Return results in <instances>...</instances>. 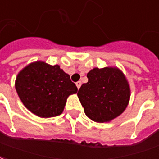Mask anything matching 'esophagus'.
<instances>
[{"mask_svg":"<svg viewBox=\"0 0 159 159\" xmlns=\"http://www.w3.org/2000/svg\"><path fill=\"white\" fill-rule=\"evenodd\" d=\"M76 85H77L78 89H80V87L81 86V81H78V82H76Z\"/></svg>","mask_w":159,"mask_h":159,"instance_id":"esophagus-1","label":"esophagus"}]
</instances>
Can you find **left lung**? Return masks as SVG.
<instances>
[{
    "mask_svg": "<svg viewBox=\"0 0 159 159\" xmlns=\"http://www.w3.org/2000/svg\"><path fill=\"white\" fill-rule=\"evenodd\" d=\"M88 82L78 92L85 115L97 122H107L121 115L130 98V87L117 67H95L87 74Z\"/></svg>",
    "mask_w": 159,
    "mask_h": 159,
    "instance_id": "1",
    "label": "left lung"
}]
</instances>
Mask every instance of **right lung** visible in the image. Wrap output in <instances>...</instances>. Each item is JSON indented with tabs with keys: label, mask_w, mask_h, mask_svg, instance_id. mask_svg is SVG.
<instances>
[{
	"label": "right lung",
	"mask_w": 159,
	"mask_h": 159,
	"mask_svg": "<svg viewBox=\"0 0 159 159\" xmlns=\"http://www.w3.org/2000/svg\"><path fill=\"white\" fill-rule=\"evenodd\" d=\"M15 89L25 106L39 117L62 113L68 96L78 92L70 76L60 66L44 61L29 64L18 74Z\"/></svg>",
	"instance_id": "1"
}]
</instances>
